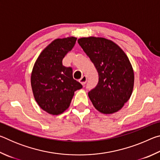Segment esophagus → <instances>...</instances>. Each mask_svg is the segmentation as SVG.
<instances>
[{
    "label": "esophagus",
    "mask_w": 160,
    "mask_h": 160,
    "mask_svg": "<svg viewBox=\"0 0 160 160\" xmlns=\"http://www.w3.org/2000/svg\"><path fill=\"white\" fill-rule=\"evenodd\" d=\"M79 81H80V82L82 84V85H85L87 82V77L85 76V75H83V76H82V78H80Z\"/></svg>",
    "instance_id": "1"
}]
</instances>
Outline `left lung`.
Instances as JSON below:
<instances>
[{
	"label": "left lung",
	"instance_id": "1",
	"mask_svg": "<svg viewBox=\"0 0 160 160\" xmlns=\"http://www.w3.org/2000/svg\"><path fill=\"white\" fill-rule=\"evenodd\" d=\"M78 42L99 75L97 86L88 92L94 107L106 114L118 112L128 101L133 89L134 72L128 56L105 38L83 37Z\"/></svg>",
	"mask_w": 160,
	"mask_h": 160
}]
</instances>
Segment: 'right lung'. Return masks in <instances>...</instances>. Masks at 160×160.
I'll use <instances>...</instances> for the list:
<instances>
[{
  "label": "right lung",
  "mask_w": 160,
  "mask_h": 160,
  "mask_svg": "<svg viewBox=\"0 0 160 160\" xmlns=\"http://www.w3.org/2000/svg\"><path fill=\"white\" fill-rule=\"evenodd\" d=\"M76 40L73 37L55 39L40 53L32 69L31 85L34 99L43 110L51 114L65 112L75 91L82 88L73 79L72 68L62 63Z\"/></svg>",
  "instance_id": "1"
}]
</instances>
